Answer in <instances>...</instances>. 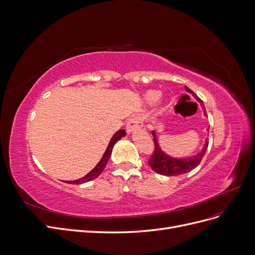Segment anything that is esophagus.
I'll use <instances>...</instances> for the list:
<instances>
[{"mask_svg": "<svg viewBox=\"0 0 255 255\" xmlns=\"http://www.w3.org/2000/svg\"><path fill=\"white\" fill-rule=\"evenodd\" d=\"M140 125H142V121H140V119H139L138 117L131 118V119L128 121L127 125H126L127 132H131V131H133V130L139 128Z\"/></svg>", "mask_w": 255, "mask_h": 255, "instance_id": "esophagus-1", "label": "esophagus"}]
</instances>
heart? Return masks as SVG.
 Returning <instances> with one entry per match:
<instances>
[{
    "label": "heart",
    "instance_id": "b5f03b06",
    "mask_svg": "<svg viewBox=\"0 0 255 255\" xmlns=\"http://www.w3.org/2000/svg\"><path fill=\"white\" fill-rule=\"evenodd\" d=\"M159 97H161V93H159L158 91H150L147 94V100L150 103H156L157 100L159 99Z\"/></svg>",
    "mask_w": 255,
    "mask_h": 255
}]
</instances>
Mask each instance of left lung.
<instances>
[{
    "mask_svg": "<svg viewBox=\"0 0 255 255\" xmlns=\"http://www.w3.org/2000/svg\"><path fill=\"white\" fill-rule=\"evenodd\" d=\"M186 90L193 93V91H191L188 87H186ZM195 98L201 103V105L205 109L203 101L200 100L196 96H195ZM205 115L207 116L206 112H205ZM152 135H153V143H154L153 152L151 155H150V157L148 159V164L150 167L152 168V170L155 171L156 173L162 174V175H167V176L183 174V173L193 170L195 167L200 165L202 158L206 152V150H207V148H208V144H209L208 140L206 139V145L204 146V149L202 152L197 153L196 155L189 157V158L177 159V158L170 157V156L166 155L165 153H163V151L159 149V147L156 143V137H155V133L153 132V131H152Z\"/></svg>",
    "mask_w": 255,
    "mask_h": 255,
    "instance_id": "8db88e82",
    "label": "left lung"
}]
</instances>
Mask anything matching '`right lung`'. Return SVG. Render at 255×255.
Wrapping results in <instances>:
<instances>
[{
  "label": "right lung",
  "instance_id": "obj_1",
  "mask_svg": "<svg viewBox=\"0 0 255 255\" xmlns=\"http://www.w3.org/2000/svg\"><path fill=\"white\" fill-rule=\"evenodd\" d=\"M124 135H126V131L123 130V129L119 130L118 132H117L115 135H113V137L111 138L110 143H109V145H108V148H107V150L105 151V153H104V155H103L101 161L99 162V164H98L96 167H94L88 174H86L84 177L80 178V180H77V181H69V182H67V183H68V184H73V185H78V184H83V183H86V182L92 181V180H94V178H96V177H98V176L101 174V172L104 170V169H105V167H106V165H107V162H108V159H109V157H110V154H111V152H112L113 146H115V144L118 142V140L121 139Z\"/></svg>",
  "mask_w": 255,
  "mask_h": 255
}]
</instances>
